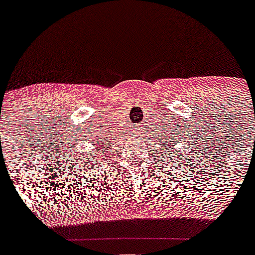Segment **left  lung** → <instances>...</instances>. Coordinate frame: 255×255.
<instances>
[{
	"label": "left lung",
	"instance_id": "8db88e82",
	"mask_svg": "<svg viewBox=\"0 0 255 255\" xmlns=\"http://www.w3.org/2000/svg\"><path fill=\"white\" fill-rule=\"evenodd\" d=\"M163 145H165V147L168 148V144H165V143H163Z\"/></svg>",
	"mask_w": 255,
	"mask_h": 255
}]
</instances>
